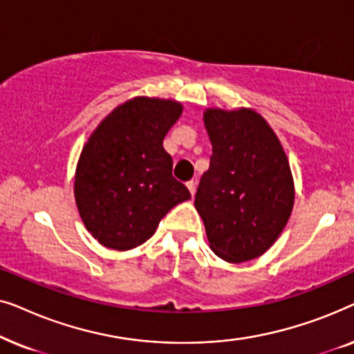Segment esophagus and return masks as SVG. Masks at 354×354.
<instances>
[{"label":"esophagus","instance_id":"1","mask_svg":"<svg viewBox=\"0 0 354 354\" xmlns=\"http://www.w3.org/2000/svg\"><path fill=\"white\" fill-rule=\"evenodd\" d=\"M187 188H188V192H190L192 196H193V195H195V192H196V183L193 182V180L187 182Z\"/></svg>","mask_w":354,"mask_h":354}]
</instances>
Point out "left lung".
I'll use <instances>...</instances> for the list:
<instances>
[{
	"instance_id": "left-lung-1",
	"label": "left lung",
	"mask_w": 354,
	"mask_h": 354,
	"mask_svg": "<svg viewBox=\"0 0 354 354\" xmlns=\"http://www.w3.org/2000/svg\"><path fill=\"white\" fill-rule=\"evenodd\" d=\"M212 145L195 207L209 246L229 263L266 253L282 234L295 201L293 177L277 135L253 109H206Z\"/></svg>"
}]
</instances>
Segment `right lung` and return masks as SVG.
Returning a JSON list of instances; mask_svg holds the SVG:
<instances>
[{
    "instance_id": "add662e5",
    "label": "right lung",
    "mask_w": 354,
    "mask_h": 354,
    "mask_svg": "<svg viewBox=\"0 0 354 354\" xmlns=\"http://www.w3.org/2000/svg\"><path fill=\"white\" fill-rule=\"evenodd\" d=\"M182 109L177 101L137 96L106 115L82 149L77 209L106 248L145 243L174 206L192 198L172 177V158L162 147Z\"/></svg>"
}]
</instances>
